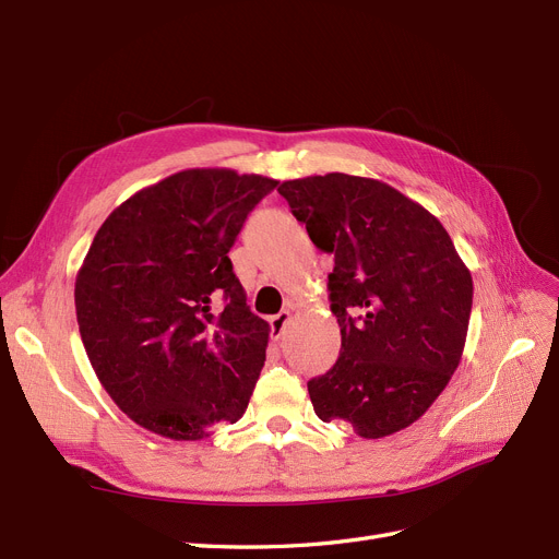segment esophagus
Returning <instances> with one entry per match:
<instances>
[{"mask_svg": "<svg viewBox=\"0 0 559 559\" xmlns=\"http://www.w3.org/2000/svg\"><path fill=\"white\" fill-rule=\"evenodd\" d=\"M292 321V312L289 310H282L277 312L273 319H270V329H273V337H282L286 324Z\"/></svg>", "mask_w": 559, "mask_h": 559, "instance_id": "34e87169", "label": "esophagus"}]
</instances>
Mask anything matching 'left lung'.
<instances>
[{"label": "left lung", "mask_w": 559, "mask_h": 559, "mask_svg": "<svg viewBox=\"0 0 559 559\" xmlns=\"http://www.w3.org/2000/svg\"><path fill=\"white\" fill-rule=\"evenodd\" d=\"M317 249L333 253L341 357L308 382L321 421L361 438L411 427L460 366L473 280L448 230L392 186L343 173L280 183Z\"/></svg>", "instance_id": "obj_1"}]
</instances>
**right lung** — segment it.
Here are the masks:
<instances>
[{
  "label": "right lung",
  "instance_id": "obj_1",
  "mask_svg": "<svg viewBox=\"0 0 559 559\" xmlns=\"http://www.w3.org/2000/svg\"><path fill=\"white\" fill-rule=\"evenodd\" d=\"M280 181L195 167L121 202L76 273L74 302L97 380L134 425L200 441L238 421L270 326L247 306L228 251Z\"/></svg>",
  "mask_w": 559,
  "mask_h": 559
}]
</instances>
